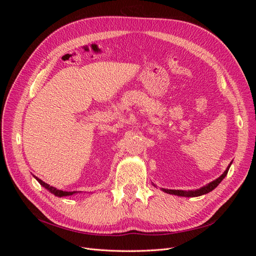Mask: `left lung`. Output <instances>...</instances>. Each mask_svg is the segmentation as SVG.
Returning a JSON list of instances; mask_svg holds the SVG:
<instances>
[{"instance_id":"1","label":"left lung","mask_w":256,"mask_h":256,"mask_svg":"<svg viewBox=\"0 0 256 256\" xmlns=\"http://www.w3.org/2000/svg\"><path fill=\"white\" fill-rule=\"evenodd\" d=\"M233 162V161H232ZM232 162L228 164V166L226 168V171H224V173L219 177L216 178V180L209 182L208 184L204 186V187L200 188L198 190H188V191H184V190H171V189H164L162 188L161 190L164 191L166 193H168V194H174V196H187V198H194V196H203V194H206V193H209L210 191H212L216 186H218L222 180L223 178L226 176L228 170H230V166L232 164Z\"/></svg>"}]
</instances>
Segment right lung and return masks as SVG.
<instances>
[{
  "label": "right lung",
  "instance_id": "1",
  "mask_svg": "<svg viewBox=\"0 0 256 256\" xmlns=\"http://www.w3.org/2000/svg\"><path fill=\"white\" fill-rule=\"evenodd\" d=\"M35 177V176H34ZM36 180H37V182H40L42 187H44L47 190H49L51 193H53L54 196H72V194H74V191H72V192H70V191H63V190H58V189H56V188H54V187H52V186H50V184H46L44 182H42V180H40V178H37V177H35Z\"/></svg>",
  "mask_w": 256,
  "mask_h": 256
}]
</instances>
